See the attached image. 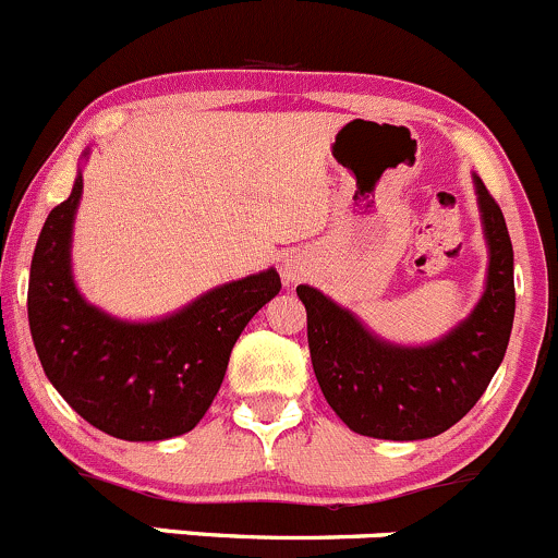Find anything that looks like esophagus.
Returning <instances> with one entry per match:
<instances>
[{
  "label": "esophagus",
  "instance_id": "obj_1",
  "mask_svg": "<svg viewBox=\"0 0 558 558\" xmlns=\"http://www.w3.org/2000/svg\"><path fill=\"white\" fill-rule=\"evenodd\" d=\"M303 274H306V268H303L301 263H295V260H287L284 263V277L287 279H301Z\"/></svg>",
  "mask_w": 558,
  "mask_h": 558
}]
</instances>
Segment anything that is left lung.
<instances>
[{"mask_svg":"<svg viewBox=\"0 0 558 558\" xmlns=\"http://www.w3.org/2000/svg\"><path fill=\"white\" fill-rule=\"evenodd\" d=\"M475 191L489 241V279L475 312L444 341L424 349L389 347L319 290L298 287L319 389L354 433L381 440L446 433L478 403L502 363L515 314L513 244L481 177Z\"/></svg>","mask_w":558,"mask_h":558,"instance_id":"1","label":"left lung"}]
</instances>
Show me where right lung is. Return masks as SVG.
Returning <instances> with one entry per match:
<instances>
[{"label":"right lung","instance_id":"right-lung-1","mask_svg":"<svg viewBox=\"0 0 558 558\" xmlns=\"http://www.w3.org/2000/svg\"><path fill=\"white\" fill-rule=\"evenodd\" d=\"M83 177L45 220L28 277V327L45 376L80 416L120 440L191 433L226 378L246 322L281 290L274 268L217 290L169 319L129 325L80 298L69 271Z\"/></svg>","mask_w":558,"mask_h":558}]
</instances>
